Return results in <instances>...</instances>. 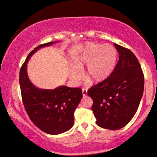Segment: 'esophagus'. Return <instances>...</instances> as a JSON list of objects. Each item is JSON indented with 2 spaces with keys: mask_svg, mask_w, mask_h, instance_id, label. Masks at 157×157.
<instances>
[{
  "mask_svg": "<svg viewBox=\"0 0 157 157\" xmlns=\"http://www.w3.org/2000/svg\"><path fill=\"white\" fill-rule=\"evenodd\" d=\"M87 92H88V89L86 88H82V94L84 96L87 95Z\"/></svg>",
  "mask_w": 157,
  "mask_h": 157,
  "instance_id": "1",
  "label": "esophagus"
}]
</instances>
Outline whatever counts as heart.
I'll return each mask as SVG.
<instances>
[{"label":"heart","instance_id":"obj_1","mask_svg":"<svg viewBox=\"0 0 157 157\" xmlns=\"http://www.w3.org/2000/svg\"><path fill=\"white\" fill-rule=\"evenodd\" d=\"M117 61V51L111 44L88 42L72 59L70 77L73 80L79 78V70L85 65V79L89 82L105 80L114 71Z\"/></svg>","mask_w":157,"mask_h":157}]
</instances>
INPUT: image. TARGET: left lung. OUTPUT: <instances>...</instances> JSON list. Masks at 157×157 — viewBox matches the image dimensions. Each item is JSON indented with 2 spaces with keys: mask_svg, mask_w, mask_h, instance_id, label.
Returning <instances> with one entry per match:
<instances>
[{
  "mask_svg": "<svg viewBox=\"0 0 157 157\" xmlns=\"http://www.w3.org/2000/svg\"><path fill=\"white\" fill-rule=\"evenodd\" d=\"M119 57L109 78L93 86L88 94L96 124L102 128L119 129L136 114L142 97L144 77L140 64L130 50L114 44Z\"/></svg>",
  "mask_w": 157,
  "mask_h": 157,
  "instance_id": "1",
  "label": "left lung"
}]
</instances>
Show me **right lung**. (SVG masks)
Listing matches in <instances>:
<instances>
[{
    "instance_id": "1",
    "label": "right lung",
    "mask_w": 157,
    "mask_h": 157,
    "mask_svg": "<svg viewBox=\"0 0 157 157\" xmlns=\"http://www.w3.org/2000/svg\"><path fill=\"white\" fill-rule=\"evenodd\" d=\"M57 41L39 45L29 52L19 71V85L22 101L34 124L48 134L68 131L74 123V111L82 98L79 88L59 86L54 90L40 89L32 84L27 74V63L38 49Z\"/></svg>"
}]
</instances>
